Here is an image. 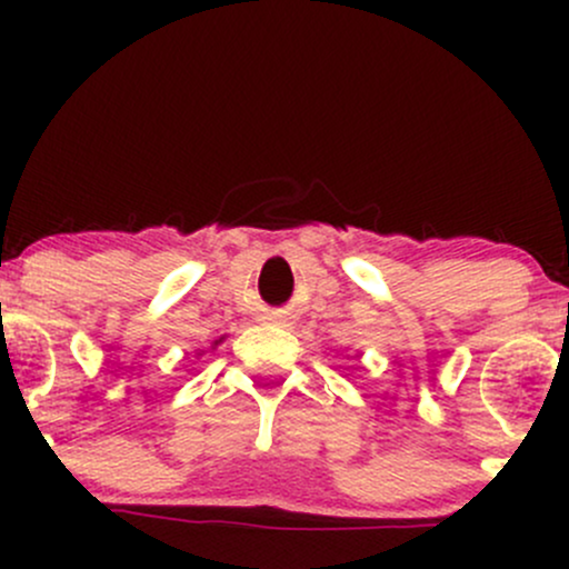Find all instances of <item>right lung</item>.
Returning <instances> with one entry per match:
<instances>
[{
  "instance_id": "right-lung-1",
  "label": "right lung",
  "mask_w": 569,
  "mask_h": 569,
  "mask_svg": "<svg viewBox=\"0 0 569 569\" xmlns=\"http://www.w3.org/2000/svg\"><path fill=\"white\" fill-rule=\"evenodd\" d=\"M219 342H221V339H217V345H219Z\"/></svg>"
}]
</instances>
